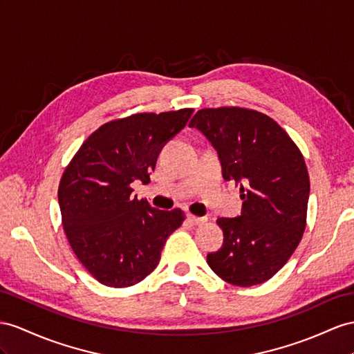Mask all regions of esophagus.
<instances>
[{
    "instance_id": "obj_1",
    "label": "esophagus",
    "mask_w": 354,
    "mask_h": 354,
    "mask_svg": "<svg viewBox=\"0 0 354 354\" xmlns=\"http://www.w3.org/2000/svg\"><path fill=\"white\" fill-rule=\"evenodd\" d=\"M187 221L192 223L193 225H202L207 221V218H205V216H196V215H187Z\"/></svg>"
}]
</instances>
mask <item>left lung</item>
Wrapping results in <instances>:
<instances>
[{"instance_id": "obj_1", "label": "left lung", "mask_w": 354, "mask_h": 354, "mask_svg": "<svg viewBox=\"0 0 354 354\" xmlns=\"http://www.w3.org/2000/svg\"><path fill=\"white\" fill-rule=\"evenodd\" d=\"M196 127L218 152L223 178L241 185L242 212L218 218L223 247L207 254L225 283L251 287L292 257L306 225L310 176L302 152L268 115L243 107L202 109Z\"/></svg>"}]
</instances>
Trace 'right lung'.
Segmentation results:
<instances>
[{
  "instance_id": "right-lung-1",
  "label": "right lung",
  "mask_w": 354,
  "mask_h": 354,
  "mask_svg": "<svg viewBox=\"0 0 354 354\" xmlns=\"http://www.w3.org/2000/svg\"><path fill=\"white\" fill-rule=\"evenodd\" d=\"M193 109L136 113L106 122L82 143L62 174L58 202L71 250L98 283L130 287L157 268L180 209L160 211L133 197L149 183L161 148L184 129Z\"/></svg>"
}]
</instances>
